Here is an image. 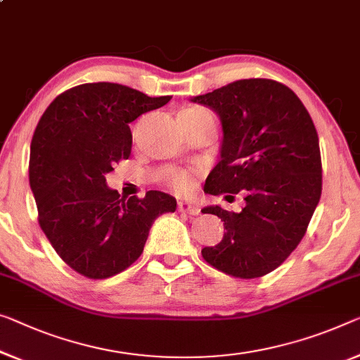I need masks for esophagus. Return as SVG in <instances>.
<instances>
[{"mask_svg": "<svg viewBox=\"0 0 360 360\" xmlns=\"http://www.w3.org/2000/svg\"><path fill=\"white\" fill-rule=\"evenodd\" d=\"M178 210L182 213H189V214L200 213V208H198V205H195V203H192V202H179Z\"/></svg>", "mask_w": 360, "mask_h": 360, "instance_id": "1", "label": "esophagus"}]
</instances>
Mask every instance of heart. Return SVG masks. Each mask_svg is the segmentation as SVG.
Returning <instances> with one entry per match:
<instances>
[{"instance_id": "heart-1", "label": "heart", "mask_w": 360, "mask_h": 360, "mask_svg": "<svg viewBox=\"0 0 360 360\" xmlns=\"http://www.w3.org/2000/svg\"><path fill=\"white\" fill-rule=\"evenodd\" d=\"M181 112H207L200 108H187ZM166 184L173 187L176 192H181V194H187L195 187L197 182V176L194 171L189 169H173L166 174Z\"/></svg>"}]
</instances>
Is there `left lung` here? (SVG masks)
I'll return each instance as SVG.
<instances>
[{"label": "left lung", "mask_w": 360, "mask_h": 360, "mask_svg": "<svg viewBox=\"0 0 360 360\" xmlns=\"http://www.w3.org/2000/svg\"><path fill=\"white\" fill-rule=\"evenodd\" d=\"M191 101L212 108L223 126L219 162L203 191L243 192L245 200L239 213L203 208L221 218L226 233L202 257L229 276H264L297 248L319 205L317 129L299 96L271 79L236 80Z\"/></svg>", "instance_id": "1"}]
</instances>
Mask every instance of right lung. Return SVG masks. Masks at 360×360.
I'll list each match as a JSON object with an SVG mask.
<instances>
[{"mask_svg":"<svg viewBox=\"0 0 360 360\" xmlns=\"http://www.w3.org/2000/svg\"><path fill=\"white\" fill-rule=\"evenodd\" d=\"M169 100L121 84H82L41 115L30 143V189L41 231L79 275L105 280L124 271L141 257L155 219L176 210L165 192L120 197L105 178L131 155L129 122Z\"/></svg>","mask_w":360,"mask_h":360,"instance_id":"add662e5","label":"right lung"}]
</instances>
